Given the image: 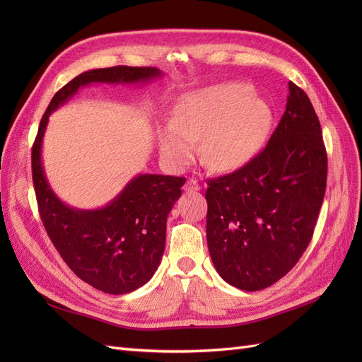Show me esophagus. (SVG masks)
Returning <instances> with one entry per match:
<instances>
[{
  "label": "esophagus",
  "instance_id": "esophagus-1",
  "mask_svg": "<svg viewBox=\"0 0 362 362\" xmlns=\"http://www.w3.org/2000/svg\"><path fill=\"white\" fill-rule=\"evenodd\" d=\"M184 189L187 190V192H196V190H201V185H199V182H198V181L192 178V180H189L187 182H185Z\"/></svg>",
  "mask_w": 362,
  "mask_h": 362
}]
</instances>
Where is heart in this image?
Wrapping results in <instances>:
<instances>
[{"instance_id":"obj_1","label":"heart","mask_w":362,"mask_h":362,"mask_svg":"<svg viewBox=\"0 0 362 362\" xmlns=\"http://www.w3.org/2000/svg\"><path fill=\"white\" fill-rule=\"evenodd\" d=\"M272 110L242 83L205 87L182 98L175 119L158 131L163 158L175 168L189 164L202 139V158L214 170L245 166L264 146Z\"/></svg>"}]
</instances>
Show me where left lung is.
Segmentation results:
<instances>
[{"mask_svg":"<svg viewBox=\"0 0 362 362\" xmlns=\"http://www.w3.org/2000/svg\"><path fill=\"white\" fill-rule=\"evenodd\" d=\"M288 96L267 146L243 168L210 180L206 243L218 275L258 291L294 267L308 247L326 190L322 127L300 87Z\"/></svg>","mask_w":362,"mask_h":362,"instance_id":"left-lung-1","label":"left lung"}]
</instances>
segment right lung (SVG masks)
I'll use <instances>...</instances> for the list:
<instances>
[{"mask_svg": "<svg viewBox=\"0 0 362 362\" xmlns=\"http://www.w3.org/2000/svg\"><path fill=\"white\" fill-rule=\"evenodd\" d=\"M157 68L115 66L80 74L54 95L31 151V170L43 226L76 276L108 294H125L154 276L166 245V222L185 178L137 175L116 198L96 210H78L59 199L42 166L48 117L92 83L139 84L160 78Z\"/></svg>", "mask_w": 362, "mask_h": 362, "instance_id": "1", "label": "right lung"}]
</instances>
